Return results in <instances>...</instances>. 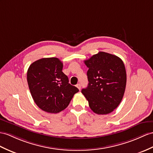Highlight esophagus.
Returning a JSON list of instances; mask_svg holds the SVG:
<instances>
[{"instance_id": "34e87169", "label": "esophagus", "mask_w": 153, "mask_h": 153, "mask_svg": "<svg viewBox=\"0 0 153 153\" xmlns=\"http://www.w3.org/2000/svg\"><path fill=\"white\" fill-rule=\"evenodd\" d=\"M76 87H77V88L79 89H80V88H81V85H80V84H76Z\"/></svg>"}]
</instances>
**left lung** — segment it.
<instances>
[{
  "instance_id": "1",
  "label": "left lung",
  "mask_w": 153,
  "mask_h": 153,
  "mask_svg": "<svg viewBox=\"0 0 153 153\" xmlns=\"http://www.w3.org/2000/svg\"><path fill=\"white\" fill-rule=\"evenodd\" d=\"M88 68V85L82 93L91 110L99 115L111 113L123 97L126 84L125 67L122 59L105 52L84 61Z\"/></svg>"
}]
</instances>
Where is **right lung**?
I'll return each instance as SVG.
<instances>
[{
  "mask_svg": "<svg viewBox=\"0 0 153 153\" xmlns=\"http://www.w3.org/2000/svg\"><path fill=\"white\" fill-rule=\"evenodd\" d=\"M57 58L39 59L30 65L27 82L35 103L40 109L56 114L66 108L79 89L69 83Z\"/></svg>",
  "mask_w": 153,
  "mask_h": 153,
  "instance_id": "obj_1",
  "label": "right lung"
}]
</instances>
